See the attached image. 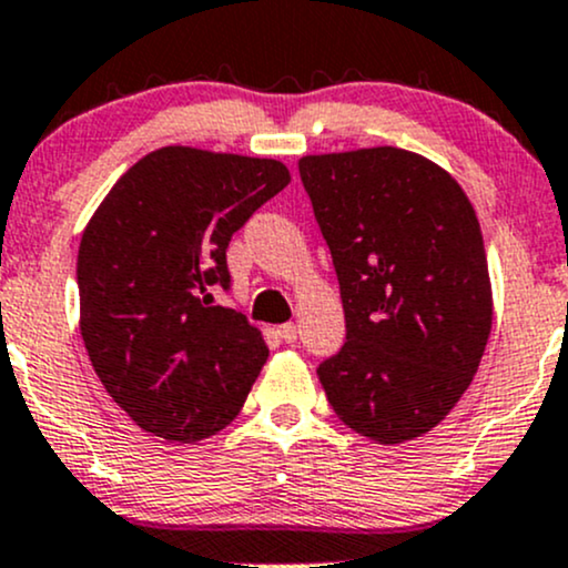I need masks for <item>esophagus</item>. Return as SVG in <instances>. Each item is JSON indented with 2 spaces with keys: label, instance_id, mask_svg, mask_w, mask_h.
Segmentation results:
<instances>
[{
  "label": "esophagus",
  "instance_id": "1",
  "mask_svg": "<svg viewBox=\"0 0 568 568\" xmlns=\"http://www.w3.org/2000/svg\"><path fill=\"white\" fill-rule=\"evenodd\" d=\"M278 338L286 341V344H295L297 341V325H292V322H286V325H278Z\"/></svg>",
  "mask_w": 568,
  "mask_h": 568
}]
</instances>
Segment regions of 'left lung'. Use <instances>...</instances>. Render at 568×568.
Segmentation results:
<instances>
[{"instance_id": "8db88e82", "label": "left lung", "mask_w": 568, "mask_h": 568, "mask_svg": "<svg viewBox=\"0 0 568 568\" xmlns=\"http://www.w3.org/2000/svg\"><path fill=\"white\" fill-rule=\"evenodd\" d=\"M297 168L346 316V344L316 376L346 428L387 447L412 442L453 412L490 338L477 213L447 170L395 145Z\"/></svg>"}]
</instances>
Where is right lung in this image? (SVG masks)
I'll return each mask as SVG.
<instances>
[{"label": "right lung", "instance_id": "obj_1", "mask_svg": "<svg viewBox=\"0 0 568 568\" xmlns=\"http://www.w3.org/2000/svg\"><path fill=\"white\" fill-rule=\"evenodd\" d=\"M290 184L276 160L164 145L132 164L78 248L81 335L108 395L145 433L203 442L230 425L267 359L262 333L213 306L230 237Z\"/></svg>", "mask_w": 568, "mask_h": 568}]
</instances>
